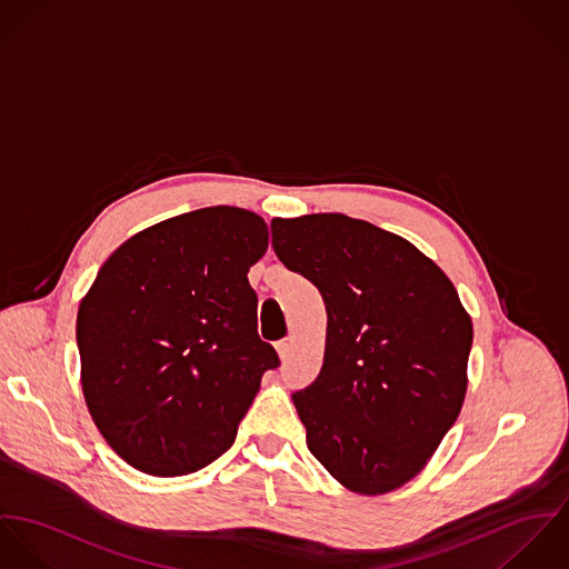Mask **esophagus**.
Masks as SVG:
<instances>
[{
    "label": "esophagus",
    "mask_w": 569,
    "mask_h": 569,
    "mask_svg": "<svg viewBox=\"0 0 569 569\" xmlns=\"http://www.w3.org/2000/svg\"><path fill=\"white\" fill-rule=\"evenodd\" d=\"M292 345H295V338L292 336H286L283 340L277 342V353L281 360H288L290 358V351H292Z\"/></svg>",
    "instance_id": "obj_1"
}]
</instances>
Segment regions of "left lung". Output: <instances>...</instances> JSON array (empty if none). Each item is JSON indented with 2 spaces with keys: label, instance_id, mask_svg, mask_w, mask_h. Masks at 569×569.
I'll return each mask as SVG.
<instances>
[{
  "label": "left lung",
  "instance_id": "1",
  "mask_svg": "<svg viewBox=\"0 0 569 569\" xmlns=\"http://www.w3.org/2000/svg\"><path fill=\"white\" fill-rule=\"evenodd\" d=\"M272 249L327 310L318 378L292 395L316 460L349 491L412 480L460 415L471 318L408 240L345 213L274 218Z\"/></svg>",
  "mask_w": 569,
  "mask_h": 569
}]
</instances>
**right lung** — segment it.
<instances>
[{"label": "right lung", "mask_w": 569, "mask_h": 569, "mask_svg": "<svg viewBox=\"0 0 569 569\" xmlns=\"http://www.w3.org/2000/svg\"><path fill=\"white\" fill-rule=\"evenodd\" d=\"M266 249L257 213L220 204L143 229L100 268L76 318L80 381L130 467L186 476L236 441L261 376L279 367L247 277Z\"/></svg>", "instance_id": "right-lung-1"}]
</instances>
